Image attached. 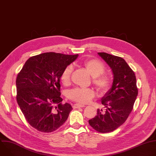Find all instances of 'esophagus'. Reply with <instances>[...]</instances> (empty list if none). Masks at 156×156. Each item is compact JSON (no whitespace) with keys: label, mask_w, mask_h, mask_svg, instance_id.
<instances>
[{"label":"esophagus","mask_w":156,"mask_h":156,"mask_svg":"<svg viewBox=\"0 0 156 156\" xmlns=\"http://www.w3.org/2000/svg\"><path fill=\"white\" fill-rule=\"evenodd\" d=\"M84 105L83 104H75L73 105V108H80V107H84Z\"/></svg>","instance_id":"esophagus-1"}]
</instances>
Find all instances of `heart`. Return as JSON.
Returning a JSON list of instances; mask_svg holds the SVG:
<instances>
[{"mask_svg": "<svg viewBox=\"0 0 156 156\" xmlns=\"http://www.w3.org/2000/svg\"><path fill=\"white\" fill-rule=\"evenodd\" d=\"M83 65L91 76L93 83L97 86L101 92L106 91L110 85V77L104 73L105 66L104 63L97 59L87 60L83 62ZM73 71L72 66H68L62 73L60 80L64 85H68L70 82L71 75ZM95 93L90 88H75L70 91L69 98L70 99L81 104L90 102L94 96Z\"/></svg>", "mask_w": 156, "mask_h": 156, "instance_id": "b5f03b06", "label": "heart"}]
</instances>
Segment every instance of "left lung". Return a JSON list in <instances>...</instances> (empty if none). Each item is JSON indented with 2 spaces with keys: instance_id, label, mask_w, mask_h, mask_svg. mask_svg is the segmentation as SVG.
Listing matches in <instances>:
<instances>
[{
  "instance_id": "8db88e82",
  "label": "left lung",
  "mask_w": 156,
  "mask_h": 156,
  "mask_svg": "<svg viewBox=\"0 0 156 156\" xmlns=\"http://www.w3.org/2000/svg\"><path fill=\"white\" fill-rule=\"evenodd\" d=\"M98 54L112 70L114 80L112 87L101 99L105 110L98 108L97 115L89 123L100 133H108L124 123L131 113L138 96L136 79L123 58L105 52Z\"/></svg>"
}]
</instances>
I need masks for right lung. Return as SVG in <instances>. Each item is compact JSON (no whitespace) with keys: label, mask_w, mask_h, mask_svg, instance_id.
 <instances>
[{"label":"right lung","mask_w":156,"mask_h":156,"mask_svg":"<svg viewBox=\"0 0 156 156\" xmlns=\"http://www.w3.org/2000/svg\"><path fill=\"white\" fill-rule=\"evenodd\" d=\"M78 54L46 52L30 57L16 80L18 104L29 124L37 130L52 132L61 126L73 109L62 104L60 80L64 69Z\"/></svg>","instance_id":"obj_1"}]
</instances>
